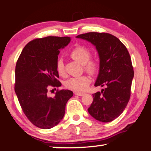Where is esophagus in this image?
<instances>
[{
    "label": "esophagus",
    "mask_w": 151,
    "mask_h": 151,
    "mask_svg": "<svg viewBox=\"0 0 151 151\" xmlns=\"http://www.w3.org/2000/svg\"><path fill=\"white\" fill-rule=\"evenodd\" d=\"M74 95H79V96H82V95H84V93H79V92H74Z\"/></svg>",
    "instance_id": "obj_1"
}]
</instances>
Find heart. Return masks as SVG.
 Instances as JSON below:
<instances>
[{
    "label": "heart",
    "mask_w": 151,
    "mask_h": 151,
    "mask_svg": "<svg viewBox=\"0 0 151 151\" xmlns=\"http://www.w3.org/2000/svg\"><path fill=\"white\" fill-rule=\"evenodd\" d=\"M70 56L74 60L83 65L85 70L91 74H95L99 69V63L97 60H90L91 51L85 47L78 46L72 49ZM57 72L60 75H65V68L62 59H59L56 63ZM91 83V78L88 75L74 77L69 79L65 82L68 88L74 91H83L86 90Z\"/></svg>",
    "instance_id": "obj_1"
}]
</instances>
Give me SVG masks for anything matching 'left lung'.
I'll use <instances>...</instances> for the list:
<instances>
[{
    "mask_svg": "<svg viewBox=\"0 0 151 151\" xmlns=\"http://www.w3.org/2000/svg\"><path fill=\"white\" fill-rule=\"evenodd\" d=\"M76 37L95 47L100 68L95 86L104 87L93 94L88 111L98 121H114L123 113L130 98L134 71L128 51L119 39L109 33L91 32Z\"/></svg>",
    "mask_w": 151,
    "mask_h": 151,
    "instance_id": "1",
    "label": "left lung"
}]
</instances>
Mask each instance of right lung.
<instances>
[{"mask_svg": "<svg viewBox=\"0 0 151 151\" xmlns=\"http://www.w3.org/2000/svg\"><path fill=\"white\" fill-rule=\"evenodd\" d=\"M71 41L70 37L49 36L35 39L25 46L15 68L14 91L28 119L41 129H50L60 123L65 115L70 90L48 95L49 86L59 87L56 63L60 50Z\"/></svg>", "mask_w": 151, "mask_h": 151, "instance_id": "add662e5", "label": "right lung"}]
</instances>
